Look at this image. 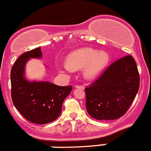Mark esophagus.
Listing matches in <instances>:
<instances>
[{
	"label": "esophagus",
	"mask_w": 151,
	"mask_h": 151,
	"mask_svg": "<svg viewBox=\"0 0 151 151\" xmlns=\"http://www.w3.org/2000/svg\"><path fill=\"white\" fill-rule=\"evenodd\" d=\"M75 88H81V89H84V88H85V87H84L83 86H82V85H76Z\"/></svg>",
	"instance_id": "obj_1"
}]
</instances>
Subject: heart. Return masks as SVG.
Masks as SVG:
<instances>
[{"mask_svg": "<svg viewBox=\"0 0 151 151\" xmlns=\"http://www.w3.org/2000/svg\"><path fill=\"white\" fill-rule=\"evenodd\" d=\"M109 60V56L106 52L86 47L69 54L67 63L63 65V68L70 72L73 69L77 70L83 67L84 76L88 79H92L102 71Z\"/></svg>", "mask_w": 151, "mask_h": 151, "instance_id": "heart-1", "label": "heart"}]
</instances>
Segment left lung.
<instances>
[{"instance_id":"8db88e82","label":"left lung","mask_w":151,"mask_h":151,"mask_svg":"<svg viewBox=\"0 0 151 151\" xmlns=\"http://www.w3.org/2000/svg\"><path fill=\"white\" fill-rule=\"evenodd\" d=\"M140 77L130 55L110 65L90 86L85 88L88 113L97 120H115L123 116L135 99Z\"/></svg>"}]
</instances>
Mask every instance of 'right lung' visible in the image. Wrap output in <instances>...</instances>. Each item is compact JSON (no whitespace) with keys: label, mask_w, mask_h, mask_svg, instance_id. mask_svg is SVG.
<instances>
[{"label":"right lung","mask_w":151,"mask_h":151,"mask_svg":"<svg viewBox=\"0 0 151 151\" xmlns=\"http://www.w3.org/2000/svg\"><path fill=\"white\" fill-rule=\"evenodd\" d=\"M40 47L25 52L11 69V96L15 107L27 121L45 124L60 116L64 100L71 86H60L45 81L29 82L24 77V68L30 58H41Z\"/></svg>","instance_id":"right-lung-1"}]
</instances>
